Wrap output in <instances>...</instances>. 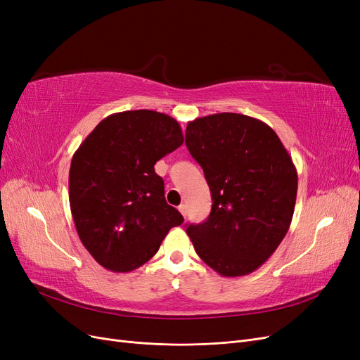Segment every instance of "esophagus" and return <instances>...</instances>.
<instances>
[{"label":"esophagus","mask_w":360,"mask_h":360,"mask_svg":"<svg viewBox=\"0 0 360 360\" xmlns=\"http://www.w3.org/2000/svg\"><path fill=\"white\" fill-rule=\"evenodd\" d=\"M179 210H180V213H181L183 216H186V213H188V207H186V204H180V205H179Z\"/></svg>","instance_id":"obj_1"}]
</instances>
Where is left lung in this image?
<instances>
[{
	"instance_id": "obj_1",
	"label": "left lung",
	"mask_w": 360,
	"mask_h": 360,
	"mask_svg": "<svg viewBox=\"0 0 360 360\" xmlns=\"http://www.w3.org/2000/svg\"><path fill=\"white\" fill-rule=\"evenodd\" d=\"M186 146L212 192L205 222L188 225L198 257L228 278L252 274L285 237L297 171L275 130L261 120L221 112L193 120Z\"/></svg>"
}]
</instances>
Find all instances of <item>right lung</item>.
<instances>
[{
  "mask_svg": "<svg viewBox=\"0 0 360 360\" xmlns=\"http://www.w3.org/2000/svg\"><path fill=\"white\" fill-rule=\"evenodd\" d=\"M183 144L172 117L148 111L108 115L75 151L69 201L76 231L108 270L132 271L153 257L183 216L165 201L155 163Z\"/></svg>",
  "mask_w": 360,
  "mask_h": 360,
  "instance_id": "right-lung-1",
  "label": "right lung"
}]
</instances>
